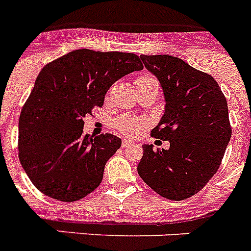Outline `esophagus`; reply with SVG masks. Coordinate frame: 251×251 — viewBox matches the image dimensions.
Listing matches in <instances>:
<instances>
[{"mask_svg": "<svg viewBox=\"0 0 251 251\" xmlns=\"http://www.w3.org/2000/svg\"><path fill=\"white\" fill-rule=\"evenodd\" d=\"M130 146H133V143H132V142L127 141V139L122 142V147H123V148H128V147H130Z\"/></svg>", "mask_w": 251, "mask_h": 251, "instance_id": "34e87169", "label": "esophagus"}]
</instances>
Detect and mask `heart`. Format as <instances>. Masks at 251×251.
<instances>
[{
  "label": "heart",
  "instance_id": "b5f03b06",
  "mask_svg": "<svg viewBox=\"0 0 251 251\" xmlns=\"http://www.w3.org/2000/svg\"><path fill=\"white\" fill-rule=\"evenodd\" d=\"M134 86L136 89H158L159 90V83L156 77L151 76V75H139L138 77H136L134 80ZM146 126V122L142 121V119L137 118L134 115L130 114H124L121 115L114 123L115 129L118 130L121 134L126 137H136L138 136L141 129Z\"/></svg>",
  "mask_w": 251,
  "mask_h": 251
}]
</instances>
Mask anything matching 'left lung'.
<instances>
[{
  "instance_id": "1",
  "label": "left lung",
  "mask_w": 251,
  "mask_h": 251,
  "mask_svg": "<svg viewBox=\"0 0 251 251\" xmlns=\"http://www.w3.org/2000/svg\"><path fill=\"white\" fill-rule=\"evenodd\" d=\"M141 59L157 76L166 98L165 114L151 136L170 141V148L145 146L138 175L162 197L186 200L201 191L220 167L231 138L227 101L211 75L179 57Z\"/></svg>"
}]
</instances>
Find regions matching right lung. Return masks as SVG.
<instances>
[{
    "instance_id": "right-lung-1",
    "label": "right lung",
    "mask_w": 251,
    "mask_h": 251,
    "mask_svg": "<svg viewBox=\"0 0 251 251\" xmlns=\"http://www.w3.org/2000/svg\"><path fill=\"white\" fill-rule=\"evenodd\" d=\"M142 69L132 52L88 49L44 66L19 121V158L39 191L73 202L100 185L106 161L122 141L110 133L84 134V118L103 106L113 83Z\"/></svg>"
}]
</instances>
